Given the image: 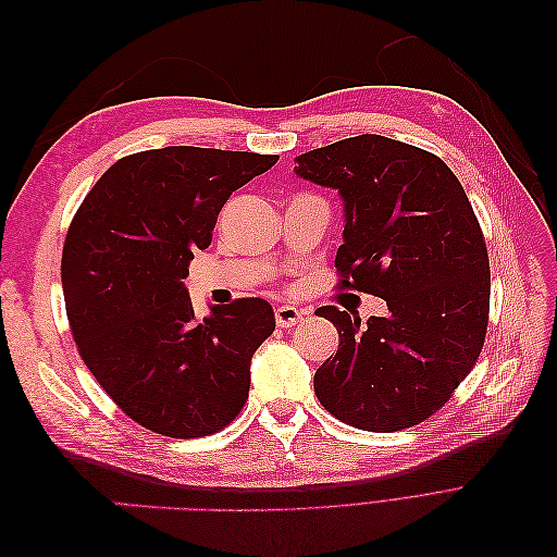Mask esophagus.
<instances>
[{"instance_id":"1","label":"esophagus","mask_w":557,"mask_h":557,"mask_svg":"<svg viewBox=\"0 0 557 557\" xmlns=\"http://www.w3.org/2000/svg\"><path fill=\"white\" fill-rule=\"evenodd\" d=\"M274 315H276L278 327H293V325L301 323V318H305V311L297 309V307H290V305H283V307H276Z\"/></svg>"}]
</instances>
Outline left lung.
Wrapping results in <instances>:
<instances>
[{
    "label": "left lung",
    "instance_id": "obj_1",
    "mask_svg": "<svg viewBox=\"0 0 557 557\" xmlns=\"http://www.w3.org/2000/svg\"><path fill=\"white\" fill-rule=\"evenodd\" d=\"M295 174L339 193L342 288L385 299L360 318L320 307L339 350L318 367L315 395L346 425L397 432L423 423L476 364L491 307L479 221L444 160L381 134L309 150Z\"/></svg>",
    "mask_w": 557,
    "mask_h": 557
}]
</instances>
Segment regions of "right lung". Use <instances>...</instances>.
<instances>
[{
    "label": "right lung",
    "mask_w": 557,
    "mask_h": 557,
    "mask_svg": "<svg viewBox=\"0 0 557 557\" xmlns=\"http://www.w3.org/2000/svg\"><path fill=\"white\" fill-rule=\"evenodd\" d=\"M276 156L166 146L117 160L83 199L62 252V290L90 374L139 425L195 440L232 423L250 360L276 327L260 297L197 318L183 278L234 190Z\"/></svg>",
    "instance_id": "obj_1"
}]
</instances>
